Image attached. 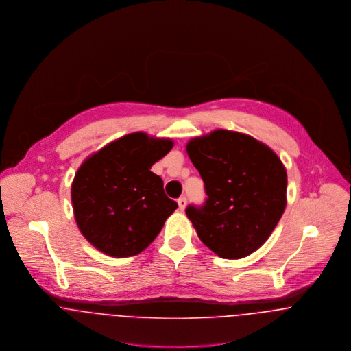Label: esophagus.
Listing matches in <instances>:
<instances>
[{"instance_id":"34e87169","label":"esophagus","mask_w":351,"mask_h":351,"mask_svg":"<svg viewBox=\"0 0 351 351\" xmlns=\"http://www.w3.org/2000/svg\"><path fill=\"white\" fill-rule=\"evenodd\" d=\"M178 204H179V208L183 211V210L186 208V204H187V199H186L184 196L179 197V199H178Z\"/></svg>"}]
</instances>
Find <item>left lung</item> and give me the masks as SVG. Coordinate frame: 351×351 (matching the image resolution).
<instances>
[{"label":"left lung","instance_id":"1","mask_svg":"<svg viewBox=\"0 0 351 351\" xmlns=\"http://www.w3.org/2000/svg\"><path fill=\"white\" fill-rule=\"evenodd\" d=\"M206 200L186 214L200 241L222 258L256 252L277 226L287 200V172L271 148L250 136L218 129L187 144Z\"/></svg>","mask_w":351,"mask_h":351}]
</instances>
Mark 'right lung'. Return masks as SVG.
<instances>
[{
    "label": "right lung",
    "mask_w": 351,
    "mask_h": 351,
    "mask_svg": "<svg viewBox=\"0 0 351 351\" xmlns=\"http://www.w3.org/2000/svg\"><path fill=\"white\" fill-rule=\"evenodd\" d=\"M173 143L144 133L123 136L88 157L71 187L80 233L113 257L141 253L178 208L151 167Z\"/></svg>",
    "instance_id": "1"
}]
</instances>
